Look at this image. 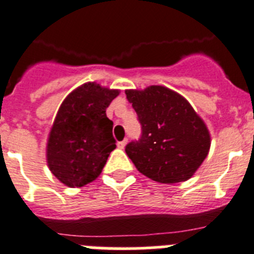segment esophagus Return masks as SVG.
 <instances>
[{
	"label": "esophagus",
	"mask_w": 254,
	"mask_h": 254,
	"mask_svg": "<svg viewBox=\"0 0 254 254\" xmlns=\"http://www.w3.org/2000/svg\"><path fill=\"white\" fill-rule=\"evenodd\" d=\"M125 144H127V139L117 142V147H119V148H124V147H125Z\"/></svg>",
	"instance_id": "obj_1"
}]
</instances>
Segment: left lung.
<instances>
[{
  "label": "left lung",
  "mask_w": 254,
  "mask_h": 254,
  "mask_svg": "<svg viewBox=\"0 0 254 254\" xmlns=\"http://www.w3.org/2000/svg\"><path fill=\"white\" fill-rule=\"evenodd\" d=\"M142 134L125 152L140 173L160 183H177L193 176L209 152L210 135L191 104L164 86L127 90Z\"/></svg>",
  "instance_id": "left-lung-1"
}]
</instances>
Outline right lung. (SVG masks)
<instances>
[{
    "mask_svg": "<svg viewBox=\"0 0 254 254\" xmlns=\"http://www.w3.org/2000/svg\"><path fill=\"white\" fill-rule=\"evenodd\" d=\"M119 90L87 82L62 103L49 134L48 165L68 187L93 182L116 148L114 123L106 115Z\"/></svg>",
    "mask_w": 254,
    "mask_h": 254,
    "instance_id": "right-lung-1",
    "label": "right lung"
}]
</instances>
